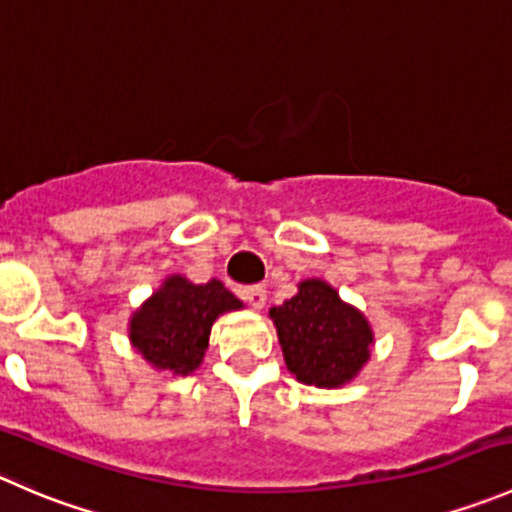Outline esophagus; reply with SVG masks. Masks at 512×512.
Masks as SVG:
<instances>
[{
  "label": "esophagus",
  "mask_w": 512,
  "mask_h": 512,
  "mask_svg": "<svg viewBox=\"0 0 512 512\" xmlns=\"http://www.w3.org/2000/svg\"><path fill=\"white\" fill-rule=\"evenodd\" d=\"M239 293H241V298H244V301L249 303L251 308H263V306H266V288L258 286V283H256V286H244Z\"/></svg>",
  "instance_id": "esophagus-1"
}]
</instances>
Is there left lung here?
<instances>
[{
	"mask_svg": "<svg viewBox=\"0 0 512 512\" xmlns=\"http://www.w3.org/2000/svg\"><path fill=\"white\" fill-rule=\"evenodd\" d=\"M271 318L288 371L308 386H343L371 356V326L326 281L298 283L296 296L271 308Z\"/></svg>",
	"mask_w": 512,
	"mask_h": 512,
	"instance_id": "obj_1",
	"label": "left lung"
}]
</instances>
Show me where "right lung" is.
Instances as JSON below:
<instances>
[{"label":"right lung","mask_w":512,"mask_h":512,"mask_svg":"<svg viewBox=\"0 0 512 512\" xmlns=\"http://www.w3.org/2000/svg\"><path fill=\"white\" fill-rule=\"evenodd\" d=\"M234 308H241V301L216 278L196 286L171 276L134 313L129 338L151 366L186 376L199 368L216 318Z\"/></svg>","instance_id":"obj_1"}]
</instances>
